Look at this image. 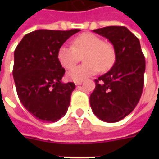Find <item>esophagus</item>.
<instances>
[{"mask_svg": "<svg viewBox=\"0 0 159 159\" xmlns=\"http://www.w3.org/2000/svg\"><path fill=\"white\" fill-rule=\"evenodd\" d=\"M75 85H80L82 83V80H79V81H75Z\"/></svg>", "mask_w": 159, "mask_h": 159, "instance_id": "esophagus-1", "label": "esophagus"}]
</instances>
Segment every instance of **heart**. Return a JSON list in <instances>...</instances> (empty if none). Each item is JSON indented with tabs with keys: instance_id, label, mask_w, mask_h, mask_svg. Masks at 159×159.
<instances>
[{
	"instance_id": "1",
	"label": "heart",
	"mask_w": 159,
	"mask_h": 159,
	"mask_svg": "<svg viewBox=\"0 0 159 159\" xmlns=\"http://www.w3.org/2000/svg\"><path fill=\"white\" fill-rule=\"evenodd\" d=\"M71 45L63 44L57 50V59L61 65L70 70L80 61V56L85 63L69 71L68 78L74 80H83L95 75L99 70L106 71L115 62V50L112 45L103 42L100 37L92 33H84L75 37Z\"/></svg>"
}]
</instances>
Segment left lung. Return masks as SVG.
Returning <instances> with one entry per match:
<instances>
[{
  "label": "left lung",
  "mask_w": 159,
  "mask_h": 159,
  "mask_svg": "<svg viewBox=\"0 0 159 159\" xmlns=\"http://www.w3.org/2000/svg\"><path fill=\"white\" fill-rule=\"evenodd\" d=\"M114 47L116 61L112 68L95 80L90 106L102 121L113 123L134 111L143 93L145 57L137 37L125 26L94 30Z\"/></svg>",
  "instance_id": "1"
}]
</instances>
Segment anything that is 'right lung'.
I'll list each match as a JSON object with an SVG mask.
<instances>
[{"mask_svg": "<svg viewBox=\"0 0 159 159\" xmlns=\"http://www.w3.org/2000/svg\"><path fill=\"white\" fill-rule=\"evenodd\" d=\"M79 29L36 30L24 36L14 52L13 77L24 107L36 119L56 122L67 112L73 82L63 83L65 70L57 50Z\"/></svg>", "mask_w": 159, "mask_h": 159, "instance_id": "add662e5", "label": "right lung"}]
</instances>
